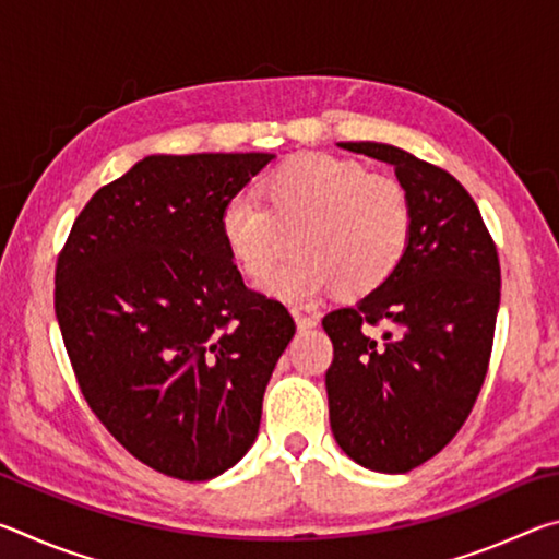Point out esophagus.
I'll list each match as a JSON object with an SVG mask.
<instances>
[{
    "instance_id": "34e87169",
    "label": "esophagus",
    "mask_w": 559,
    "mask_h": 559,
    "mask_svg": "<svg viewBox=\"0 0 559 559\" xmlns=\"http://www.w3.org/2000/svg\"><path fill=\"white\" fill-rule=\"evenodd\" d=\"M296 316V325H298V330H310V328H316L318 325V318L316 316H308V313H293Z\"/></svg>"
}]
</instances>
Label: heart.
Masks as SVG:
<instances>
[{"instance_id": "1", "label": "heart", "mask_w": 559, "mask_h": 559, "mask_svg": "<svg viewBox=\"0 0 559 559\" xmlns=\"http://www.w3.org/2000/svg\"><path fill=\"white\" fill-rule=\"evenodd\" d=\"M259 199L224 204L222 241L251 281L266 278L293 241L296 253L266 281L271 296L293 306H313L335 286L345 298L370 296L409 251L414 214L404 185L357 159L288 157L263 175Z\"/></svg>"}]
</instances>
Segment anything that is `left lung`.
Returning <instances> with one entry per match:
<instances>
[{
  "label": "left lung",
  "mask_w": 559,
  "mask_h": 559,
  "mask_svg": "<svg viewBox=\"0 0 559 559\" xmlns=\"http://www.w3.org/2000/svg\"><path fill=\"white\" fill-rule=\"evenodd\" d=\"M340 147L394 167L414 226L400 271L323 318L333 340L330 427L359 466L406 473L456 437L484 386L500 302L498 249L447 169L382 143Z\"/></svg>",
  "instance_id": "8db88e82"
}]
</instances>
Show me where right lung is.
I'll return each mask as SVG.
<instances>
[{"label":"right lung","instance_id":"right-lung-1","mask_svg":"<svg viewBox=\"0 0 559 559\" xmlns=\"http://www.w3.org/2000/svg\"><path fill=\"white\" fill-rule=\"evenodd\" d=\"M269 153L150 155L100 187L56 261L53 308L83 400L112 439L179 480L231 468L296 323L246 288L224 204Z\"/></svg>","mask_w":559,"mask_h":559}]
</instances>
